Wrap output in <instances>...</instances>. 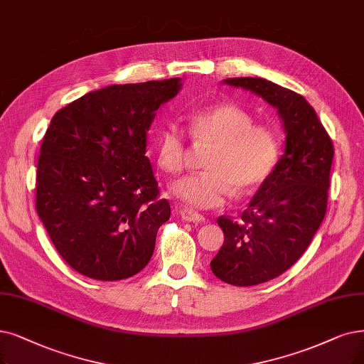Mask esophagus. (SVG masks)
I'll list each match as a JSON object with an SVG mask.
<instances>
[{"instance_id": "34e87169", "label": "esophagus", "mask_w": 364, "mask_h": 364, "mask_svg": "<svg viewBox=\"0 0 364 364\" xmlns=\"http://www.w3.org/2000/svg\"><path fill=\"white\" fill-rule=\"evenodd\" d=\"M179 215H181V218L183 221H186V223H196V224H201V223H205V220L206 218L203 216L201 213H198V212H196V210H191V209H179Z\"/></svg>"}]
</instances>
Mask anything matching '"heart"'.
Returning a JSON list of instances; mask_svg holds the SVG:
<instances>
[{"instance_id":"b5f03b06","label":"heart","mask_w":364,"mask_h":364,"mask_svg":"<svg viewBox=\"0 0 364 364\" xmlns=\"http://www.w3.org/2000/svg\"><path fill=\"white\" fill-rule=\"evenodd\" d=\"M188 132L198 144H212L203 168L170 185V193L191 209L223 206L236 188L246 194L263 183L279 156V139L270 127L257 125L237 105L223 103L188 116ZM186 141L176 124L167 125L156 143V161L167 173L185 164Z\"/></svg>"}]
</instances>
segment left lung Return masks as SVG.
Returning a JSON list of instances; mask_svg holds the SVG:
<instances>
[{
    "label": "left lung",
    "instance_id": "obj_1",
    "mask_svg": "<svg viewBox=\"0 0 364 364\" xmlns=\"http://www.w3.org/2000/svg\"><path fill=\"white\" fill-rule=\"evenodd\" d=\"M224 85L251 91L276 109L285 133L284 154L237 220L218 218L224 245L210 261L216 278L251 287L291 267L306 251L327 209L333 143L301 95L261 77Z\"/></svg>",
    "mask_w": 364,
    "mask_h": 364
}]
</instances>
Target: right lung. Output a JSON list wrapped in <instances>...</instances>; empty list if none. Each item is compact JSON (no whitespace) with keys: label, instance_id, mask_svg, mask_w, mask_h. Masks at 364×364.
Wrapping results in <instances>:
<instances>
[{"label":"right lung","instance_id":"1","mask_svg":"<svg viewBox=\"0 0 364 364\" xmlns=\"http://www.w3.org/2000/svg\"><path fill=\"white\" fill-rule=\"evenodd\" d=\"M179 77L110 85L58 110L37 163V213L76 272L121 281L146 267L170 205L158 197L146 156L158 107Z\"/></svg>","mask_w":364,"mask_h":364}]
</instances>
